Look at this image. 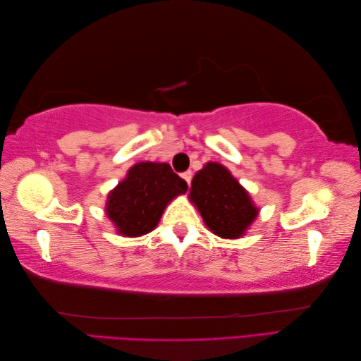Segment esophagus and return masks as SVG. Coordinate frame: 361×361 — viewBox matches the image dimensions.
<instances>
[{"instance_id": "1", "label": "esophagus", "mask_w": 361, "mask_h": 361, "mask_svg": "<svg viewBox=\"0 0 361 361\" xmlns=\"http://www.w3.org/2000/svg\"><path fill=\"white\" fill-rule=\"evenodd\" d=\"M182 179L187 182L188 185H191V179H192V173H191V170H187L185 173H182Z\"/></svg>"}]
</instances>
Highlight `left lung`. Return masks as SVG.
<instances>
[{
	"mask_svg": "<svg viewBox=\"0 0 361 361\" xmlns=\"http://www.w3.org/2000/svg\"><path fill=\"white\" fill-rule=\"evenodd\" d=\"M190 200L197 207L211 232L226 239L241 238L259 212L250 194L231 171L216 162H207L195 173Z\"/></svg>",
	"mask_w": 361,
	"mask_h": 361,
	"instance_id": "left-lung-1",
	"label": "left lung"
}]
</instances>
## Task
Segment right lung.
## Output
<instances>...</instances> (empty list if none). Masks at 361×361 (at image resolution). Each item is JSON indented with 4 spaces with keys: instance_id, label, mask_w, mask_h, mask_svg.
I'll return each instance as SVG.
<instances>
[{
    "instance_id": "obj_1",
    "label": "right lung",
    "mask_w": 361,
    "mask_h": 361,
    "mask_svg": "<svg viewBox=\"0 0 361 361\" xmlns=\"http://www.w3.org/2000/svg\"><path fill=\"white\" fill-rule=\"evenodd\" d=\"M188 185L166 162H138L108 194L106 216L123 236H141L154 231L166 206Z\"/></svg>"
}]
</instances>
